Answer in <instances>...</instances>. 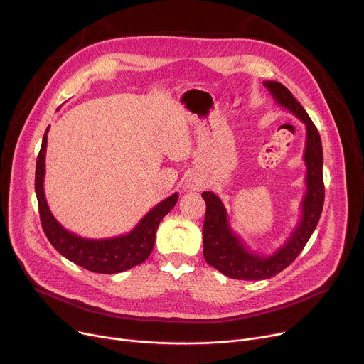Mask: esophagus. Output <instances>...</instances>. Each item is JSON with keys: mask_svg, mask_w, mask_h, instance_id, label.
I'll use <instances>...</instances> for the list:
<instances>
[{"mask_svg": "<svg viewBox=\"0 0 364 364\" xmlns=\"http://www.w3.org/2000/svg\"><path fill=\"white\" fill-rule=\"evenodd\" d=\"M186 186H187V188H188V190H193V191H200V190H203V187H204V181H203L200 177L191 176V177L187 180Z\"/></svg>", "mask_w": 364, "mask_h": 364, "instance_id": "obj_1", "label": "esophagus"}]
</instances>
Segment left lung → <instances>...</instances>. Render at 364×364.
I'll return each instance as SVG.
<instances>
[{
  "label": "left lung",
  "instance_id": "1",
  "mask_svg": "<svg viewBox=\"0 0 364 364\" xmlns=\"http://www.w3.org/2000/svg\"><path fill=\"white\" fill-rule=\"evenodd\" d=\"M264 86L279 107L301 119L306 128L304 163L306 167L305 194L301 201V218L285 243L272 255L265 256L250 250L237 236L229 222L223 201L212 191H203L205 219L203 226V255L205 262L233 279H268L289 267L316 230L324 205L323 145L316 125L301 103L279 82L268 80Z\"/></svg>",
  "mask_w": 364,
  "mask_h": 364
}]
</instances>
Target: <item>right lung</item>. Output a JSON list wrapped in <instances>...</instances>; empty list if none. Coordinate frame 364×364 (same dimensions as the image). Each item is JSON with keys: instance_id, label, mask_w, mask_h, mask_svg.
<instances>
[{"instance_id": "obj_1", "label": "right lung", "mask_w": 364, "mask_h": 364, "mask_svg": "<svg viewBox=\"0 0 364 364\" xmlns=\"http://www.w3.org/2000/svg\"><path fill=\"white\" fill-rule=\"evenodd\" d=\"M47 132H44L41 148L36 163V196L38 201V212L43 230L53 245V247L70 262L96 272V274H118L128 271L151 255L155 243V232L163 218L173 209L178 200L174 193L161 203H159L138 222V225L125 235L107 237V239H87L66 230L50 212L44 196V164Z\"/></svg>"}]
</instances>
